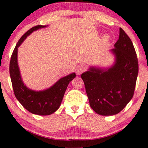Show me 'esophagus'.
<instances>
[{
	"label": "esophagus",
	"instance_id": "esophagus-1",
	"mask_svg": "<svg viewBox=\"0 0 148 148\" xmlns=\"http://www.w3.org/2000/svg\"><path fill=\"white\" fill-rule=\"evenodd\" d=\"M86 71V67L84 65H79L77 67H76V74L77 75H81L83 72H84Z\"/></svg>",
	"mask_w": 148,
	"mask_h": 148
}]
</instances>
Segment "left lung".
<instances>
[{
  "label": "left lung",
  "mask_w": 148,
  "mask_h": 148,
  "mask_svg": "<svg viewBox=\"0 0 148 148\" xmlns=\"http://www.w3.org/2000/svg\"><path fill=\"white\" fill-rule=\"evenodd\" d=\"M110 51L115 60L111 67H90L81 74L90 106L97 114H118L132 99L138 73L133 43L120 28L119 39Z\"/></svg>",
  "instance_id": "obj_1"
}]
</instances>
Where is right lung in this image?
<instances>
[{"mask_svg": "<svg viewBox=\"0 0 148 148\" xmlns=\"http://www.w3.org/2000/svg\"><path fill=\"white\" fill-rule=\"evenodd\" d=\"M45 27L47 25H39L28 30L16 44L10 62V74L15 97L25 109L39 115H51L58 109L68 84L76 77L75 73H72L61 78L50 88L40 91L30 89L24 84L18 64V48L30 34Z\"/></svg>", "mask_w": 148, "mask_h": 148, "instance_id": "add662e5", "label": "right lung"}]
</instances>
